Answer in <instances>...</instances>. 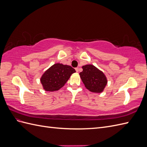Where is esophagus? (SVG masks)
Segmentation results:
<instances>
[{
	"label": "esophagus",
	"mask_w": 147,
	"mask_h": 147,
	"mask_svg": "<svg viewBox=\"0 0 147 147\" xmlns=\"http://www.w3.org/2000/svg\"><path fill=\"white\" fill-rule=\"evenodd\" d=\"M75 70H76L77 72H78V67H76V68H75Z\"/></svg>",
	"instance_id": "1"
}]
</instances>
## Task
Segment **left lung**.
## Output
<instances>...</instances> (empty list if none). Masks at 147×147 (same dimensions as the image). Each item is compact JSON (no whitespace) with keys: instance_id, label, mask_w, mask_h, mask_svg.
Returning a JSON list of instances; mask_svg holds the SVG:
<instances>
[{"instance_id":"left-lung-1","label":"left lung","mask_w":147,"mask_h":147,"mask_svg":"<svg viewBox=\"0 0 147 147\" xmlns=\"http://www.w3.org/2000/svg\"><path fill=\"white\" fill-rule=\"evenodd\" d=\"M82 69L80 76L86 89L93 92L100 93L103 91L107 84L105 74L91 64L83 65Z\"/></svg>"}]
</instances>
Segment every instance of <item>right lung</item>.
Listing matches in <instances>:
<instances>
[{
    "mask_svg": "<svg viewBox=\"0 0 147 147\" xmlns=\"http://www.w3.org/2000/svg\"><path fill=\"white\" fill-rule=\"evenodd\" d=\"M76 71L72 67L57 63L51 66L42 75L40 82L46 91H55L64 86L71 75Z\"/></svg>",
    "mask_w": 147,
    "mask_h": 147,
    "instance_id": "obj_1",
    "label": "right lung"
}]
</instances>
